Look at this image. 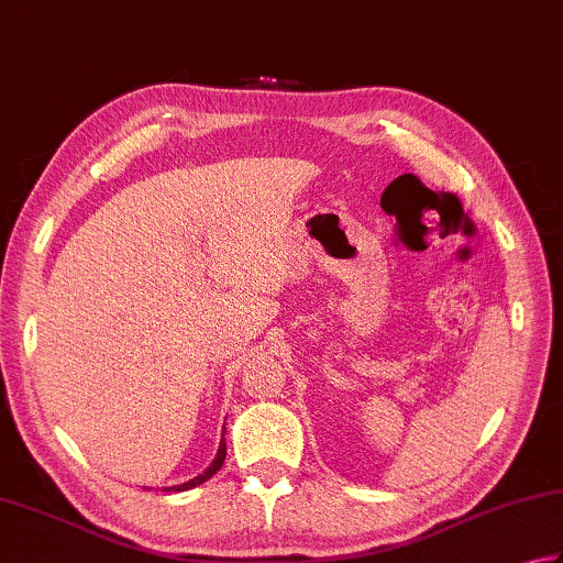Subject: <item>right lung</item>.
<instances>
[{
  "instance_id": "1",
  "label": "right lung",
  "mask_w": 563,
  "mask_h": 563,
  "mask_svg": "<svg viewBox=\"0 0 563 563\" xmlns=\"http://www.w3.org/2000/svg\"><path fill=\"white\" fill-rule=\"evenodd\" d=\"M225 441H220V449H218V455H216V461L208 465V471L206 473H200L198 478H194V481H188V483H184V485H176V487H166V490H174V493H181V490H190V487H196V485H200V483H206L208 478H213V475L222 468V461H225Z\"/></svg>"
}]
</instances>
